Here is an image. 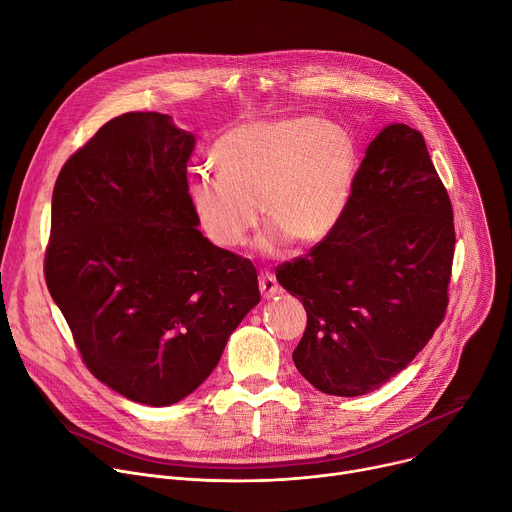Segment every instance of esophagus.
I'll list each match as a JSON object with an SVG mask.
<instances>
[{
	"instance_id": "34e87169",
	"label": "esophagus",
	"mask_w": 512,
	"mask_h": 512,
	"mask_svg": "<svg viewBox=\"0 0 512 512\" xmlns=\"http://www.w3.org/2000/svg\"><path fill=\"white\" fill-rule=\"evenodd\" d=\"M260 291H262L264 299H270V297L281 293V285L277 283V277H274L272 272H268V270L260 272Z\"/></svg>"
}]
</instances>
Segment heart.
Wrapping results in <instances>:
<instances>
[{"instance_id": "heart-1", "label": "heart", "mask_w": 512, "mask_h": 512, "mask_svg": "<svg viewBox=\"0 0 512 512\" xmlns=\"http://www.w3.org/2000/svg\"><path fill=\"white\" fill-rule=\"evenodd\" d=\"M217 174L190 178V205L209 238L238 248L260 221V240L279 254L285 240L313 246L342 219L357 176V147L338 125L313 116L254 121L227 131L213 147Z\"/></svg>"}]
</instances>
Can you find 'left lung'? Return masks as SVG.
<instances>
[{"label": "left lung", "mask_w": 512, "mask_h": 512, "mask_svg": "<svg viewBox=\"0 0 512 512\" xmlns=\"http://www.w3.org/2000/svg\"><path fill=\"white\" fill-rule=\"evenodd\" d=\"M453 252V207L422 133L385 127L332 233L277 266L279 283L307 311L297 371L340 398L404 371L445 318Z\"/></svg>", "instance_id": "left-lung-1"}]
</instances>
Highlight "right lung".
Instances as JSON below:
<instances>
[{"instance_id": "1", "label": "right lung", "mask_w": 512, "mask_h": 512, "mask_svg": "<svg viewBox=\"0 0 512 512\" xmlns=\"http://www.w3.org/2000/svg\"><path fill=\"white\" fill-rule=\"evenodd\" d=\"M194 135L127 112L77 149L53 188L45 279L90 373L145 406L186 398L260 301L248 258L196 229Z\"/></svg>"}]
</instances>
